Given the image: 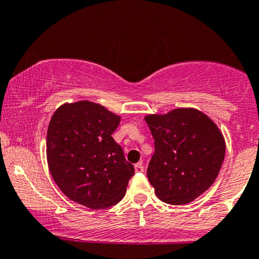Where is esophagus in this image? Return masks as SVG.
<instances>
[{
	"mask_svg": "<svg viewBox=\"0 0 259 259\" xmlns=\"http://www.w3.org/2000/svg\"><path fill=\"white\" fill-rule=\"evenodd\" d=\"M135 171L136 173H142V171H144V165H142V162H140V163H136L135 164Z\"/></svg>",
	"mask_w": 259,
	"mask_h": 259,
	"instance_id": "34e87169",
	"label": "esophagus"
}]
</instances>
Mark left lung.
<instances>
[{"mask_svg": "<svg viewBox=\"0 0 259 259\" xmlns=\"http://www.w3.org/2000/svg\"><path fill=\"white\" fill-rule=\"evenodd\" d=\"M154 139L147 178L165 203H190L212 186L225 156L221 130L204 113L177 108L145 117Z\"/></svg>", "mask_w": 259, "mask_h": 259, "instance_id": "left-lung-1", "label": "left lung"}]
</instances>
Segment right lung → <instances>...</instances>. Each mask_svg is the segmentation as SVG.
I'll use <instances>...</instances> for the list:
<instances>
[{
  "mask_svg": "<svg viewBox=\"0 0 259 259\" xmlns=\"http://www.w3.org/2000/svg\"><path fill=\"white\" fill-rule=\"evenodd\" d=\"M120 117L99 103H64L47 129L46 153L51 175L68 198L102 209L125 196L134 165L112 134Z\"/></svg>",
  "mask_w": 259,
  "mask_h": 259,
  "instance_id": "1",
  "label": "right lung"
}]
</instances>
